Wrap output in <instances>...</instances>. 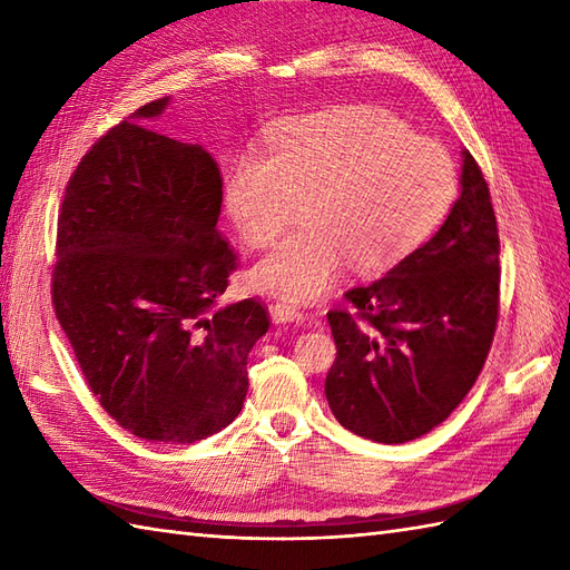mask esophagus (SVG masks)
<instances>
[{"label":"esophagus","instance_id":"1","mask_svg":"<svg viewBox=\"0 0 570 570\" xmlns=\"http://www.w3.org/2000/svg\"><path fill=\"white\" fill-rule=\"evenodd\" d=\"M269 316L274 323H298L304 321V311H301L294 301H276L269 308Z\"/></svg>","mask_w":570,"mask_h":570}]
</instances>
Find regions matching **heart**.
<instances>
[{
    "label": "heart",
    "mask_w": 570,
    "mask_h": 570,
    "mask_svg": "<svg viewBox=\"0 0 570 570\" xmlns=\"http://www.w3.org/2000/svg\"><path fill=\"white\" fill-rule=\"evenodd\" d=\"M458 171L441 144L370 105L337 107L274 129L266 154L229 166L225 213L249 247H266L294 220L304 227L249 272L259 292L318 298L347 262L362 274L392 269L451 213Z\"/></svg>",
    "instance_id": "obj_1"
}]
</instances>
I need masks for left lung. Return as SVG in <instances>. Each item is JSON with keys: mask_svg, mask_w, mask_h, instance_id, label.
Segmentation results:
<instances>
[{"mask_svg": "<svg viewBox=\"0 0 570 570\" xmlns=\"http://www.w3.org/2000/svg\"><path fill=\"white\" fill-rule=\"evenodd\" d=\"M460 196L426 245L331 311L337 357L325 399L341 426L377 443L429 433L485 365L500 306V237L490 188L463 149Z\"/></svg>", "mask_w": 570, "mask_h": 570, "instance_id": "1", "label": "left lung"}]
</instances>
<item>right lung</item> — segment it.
Segmentation results:
<instances>
[{
    "instance_id": "obj_1",
    "label": "right lung",
    "mask_w": 570,
    "mask_h": 570,
    "mask_svg": "<svg viewBox=\"0 0 570 570\" xmlns=\"http://www.w3.org/2000/svg\"><path fill=\"white\" fill-rule=\"evenodd\" d=\"M168 102L112 127L68 180L53 308L119 426L196 443L237 419L269 316L254 298L217 308L237 259L217 233L220 166L200 144L149 129Z\"/></svg>"
}]
</instances>
